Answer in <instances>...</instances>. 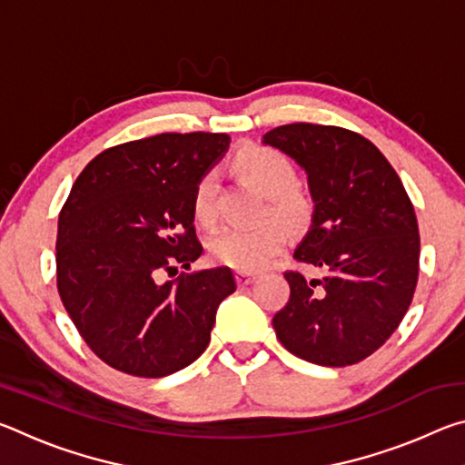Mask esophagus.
I'll return each mask as SVG.
<instances>
[{
    "instance_id": "obj_1",
    "label": "esophagus",
    "mask_w": 465,
    "mask_h": 465,
    "mask_svg": "<svg viewBox=\"0 0 465 465\" xmlns=\"http://www.w3.org/2000/svg\"><path fill=\"white\" fill-rule=\"evenodd\" d=\"M254 281H256V274L254 272H243V271L235 272V282H238L240 287L252 285V282H254Z\"/></svg>"
}]
</instances>
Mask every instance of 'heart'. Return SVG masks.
I'll return each mask as SVG.
<instances>
[{"mask_svg": "<svg viewBox=\"0 0 465 465\" xmlns=\"http://www.w3.org/2000/svg\"><path fill=\"white\" fill-rule=\"evenodd\" d=\"M233 172L258 194L269 199L272 215L289 223H302L310 213V201L295 188V168L277 149L250 145L233 157ZM193 217L203 227L217 219L215 180L203 176L193 193ZM287 242V230L279 219H266L254 227H225L209 242L211 258L235 271L254 272L264 269Z\"/></svg>", "mask_w": 465, "mask_h": 465, "instance_id": "heart-1", "label": "heart"}]
</instances>
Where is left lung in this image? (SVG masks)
I'll list each match as a JSON object with an SVG mask.
<instances>
[{
    "mask_svg": "<svg viewBox=\"0 0 465 465\" xmlns=\"http://www.w3.org/2000/svg\"><path fill=\"white\" fill-rule=\"evenodd\" d=\"M305 174L313 203L295 258L322 272H285L291 295L272 318L281 344L322 367L367 359L411 308L420 238L402 180L371 141L341 127L293 123L262 135Z\"/></svg>",
    "mask_w": 465,
    "mask_h": 465,
    "instance_id": "1",
    "label": "left lung"
}]
</instances>
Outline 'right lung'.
<instances>
[{"instance_id":"add662e5","label":"right lung","mask_w":465,"mask_h":465,"mask_svg":"<svg viewBox=\"0 0 465 465\" xmlns=\"http://www.w3.org/2000/svg\"><path fill=\"white\" fill-rule=\"evenodd\" d=\"M227 147L223 133H162L106 149L77 176L59 215L57 289L106 365L166 377L207 349L233 272L160 277L203 254L193 193Z\"/></svg>"}]
</instances>
